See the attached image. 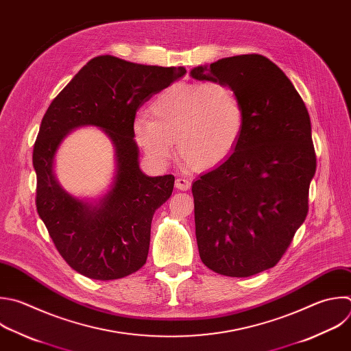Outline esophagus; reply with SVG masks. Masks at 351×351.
Wrapping results in <instances>:
<instances>
[{
    "label": "esophagus",
    "instance_id": "1",
    "mask_svg": "<svg viewBox=\"0 0 351 351\" xmlns=\"http://www.w3.org/2000/svg\"><path fill=\"white\" fill-rule=\"evenodd\" d=\"M175 186H176V189H179V190H189L190 186H191V183H190L187 179H184V178H178V179L175 180Z\"/></svg>",
    "mask_w": 351,
    "mask_h": 351
}]
</instances>
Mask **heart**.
I'll use <instances>...</instances> for the list:
<instances>
[{
	"label": "heart",
	"mask_w": 351,
	"mask_h": 351,
	"mask_svg": "<svg viewBox=\"0 0 351 351\" xmlns=\"http://www.w3.org/2000/svg\"><path fill=\"white\" fill-rule=\"evenodd\" d=\"M150 115L134 121V135L147 156L165 164L176 141L180 160L194 171L221 164L237 147L244 131L239 92L220 81L179 82L160 92Z\"/></svg>",
	"instance_id": "1"
}]
</instances>
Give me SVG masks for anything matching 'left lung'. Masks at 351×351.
Segmentation results:
<instances>
[{
	"instance_id": "left-lung-1",
	"label": "left lung",
	"mask_w": 351,
	"mask_h": 351,
	"mask_svg": "<svg viewBox=\"0 0 351 351\" xmlns=\"http://www.w3.org/2000/svg\"><path fill=\"white\" fill-rule=\"evenodd\" d=\"M191 77L234 88L244 106V131L227 160L191 187L202 263L227 277L274 267L308 212L317 158L303 99L270 59L239 55Z\"/></svg>"
}]
</instances>
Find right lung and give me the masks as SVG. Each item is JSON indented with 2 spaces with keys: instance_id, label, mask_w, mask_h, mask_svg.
Listing matches in <instances>:
<instances>
[{
  "instance_id": "1",
  "label": "right lung",
  "mask_w": 351,
  "mask_h": 351,
  "mask_svg": "<svg viewBox=\"0 0 351 351\" xmlns=\"http://www.w3.org/2000/svg\"><path fill=\"white\" fill-rule=\"evenodd\" d=\"M184 74V67L103 55L89 60L49 104L33 150L36 205L58 252L77 273L108 281L145 266L154 212L171 197L175 176L150 178L141 171L134 121L153 95ZM81 125L101 128L116 147V182L99 207L66 193L51 171L57 146Z\"/></svg>"
}]
</instances>
